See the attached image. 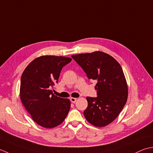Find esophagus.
<instances>
[{
  "mask_svg": "<svg viewBox=\"0 0 153 153\" xmlns=\"http://www.w3.org/2000/svg\"><path fill=\"white\" fill-rule=\"evenodd\" d=\"M76 100H77V98H70L71 102H73V103H75V102L76 101Z\"/></svg>",
  "mask_w": 153,
  "mask_h": 153,
  "instance_id": "esophagus-1",
  "label": "esophagus"
}]
</instances>
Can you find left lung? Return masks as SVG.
I'll list each match as a JSON object with an SVG mask.
<instances>
[{
	"label": "left lung",
	"instance_id": "left-lung-1",
	"mask_svg": "<svg viewBox=\"0 0 153 153\" xmlns=\"http://www.w3.org/2000/svg\"><path fill=\"white\" fill-rule=\"evenodd\" d=\"M82 67L88 79L95 80L98 96L87 97L84 116L90 123L104 127L111 123L126 105L128 88L123 71L111 56L102 51L71 56Z\"/></svg>",
	"mask_w": 153,
	"mask_h": 153
}]
</instances>
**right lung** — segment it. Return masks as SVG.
<instances>
[{"label":"right lung","mask_w":153,"mask_h":153,"mask_svg":"<svg viewBox=\"0 0 153 153\" xmlns=\"http://www.w3.org/2000/svg\"><path fill=\"white\" fill-rule=\"evenodd\" d=\"M71 60L62 56H41L31 62L22 74L21 101L33 121L45 128L63 123L69 111V100L55 96L49 89L58 83L62 68Z\"/></svg>","instance_id":"1"}]
</instances>
